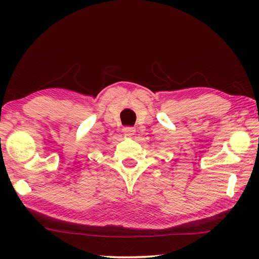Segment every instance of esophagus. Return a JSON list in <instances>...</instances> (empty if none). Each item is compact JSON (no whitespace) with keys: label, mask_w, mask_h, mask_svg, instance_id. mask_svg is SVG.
<instances>
[{"label":"esophagus","mask_w":259,"mask_h":259,"mask_svg":"<svg viewBox=\"0 0 259 259\" xmlns=\"http://www.w3.org/2000/svg\"><path fill=\"white\" fill-rule=\"evenodd\" d=\"M135 128L134 126H124L123 128V133L126 135V136H133L135 135Z\"/></svg>","instance_id":"obj_1"}]
</instances>
